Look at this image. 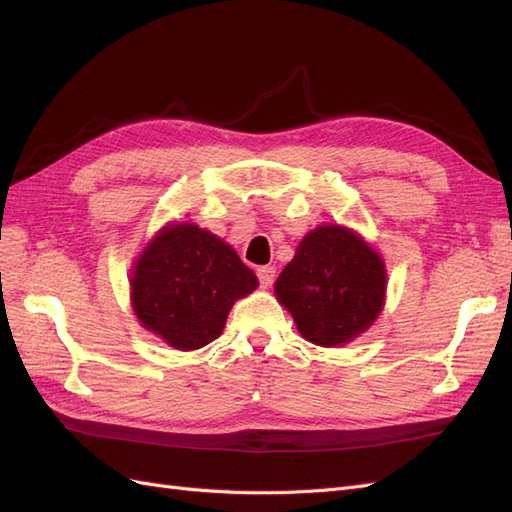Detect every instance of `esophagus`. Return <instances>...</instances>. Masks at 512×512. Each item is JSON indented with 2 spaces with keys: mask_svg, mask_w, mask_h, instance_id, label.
Returning <instances> with one entry per match:
<instances>
[{
  "mask_svg": "<svg viewBox=\"0 0 512 512\" xmlns=\"http://www.w3.org/2000/svg\"><path fill=\"white\" fill-rule=\"evenodd\" d=\"M256 273L262 288H269L275 282V267H260Z\"/></svg>",
  "mask_w": 512,
  "mask_h": 512,
  "instance_id": "1",
  "label": "esophagus"
}]
</instances>
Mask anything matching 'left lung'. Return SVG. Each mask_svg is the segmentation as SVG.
<instances>
[{
  "instance_id": "obj_1",
  "label": "left lung",
  "mask_w": 512,
  "mask_h": 512,
  "mask_svg": "<svg viewBox=\"0 0 512 512\" xmlns=\"http://www.w3.org/2000/svg\"><path fill=\"white\" fill-rule=\"evenodd\" d=\"M382 256L342 224L309 230L275 282V297L303 339L322 348L346 346L365 333L386 301Z\"/></svg>"
}]
</instances>
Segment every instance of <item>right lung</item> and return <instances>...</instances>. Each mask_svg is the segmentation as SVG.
I'll return each instance as SVG.
<instances>
[{
    "label": "right lung",
    "mask_w": 512,
    "mask_h": 512,
    "mask_svg": "<svg viewBox=\"0 0 512 512\" xmlns=\"http://www.w3.org/2000/svg\"><path fill=\"white\" fill-rule=\"evenodd\" d=\"M256 288V273L226 241L192 222H168L134 260L130 303L141 327L190 352L218 339L232 305Z\"/></svg>",
    "instance_id": "right-lung-1"
}]
</instances>
